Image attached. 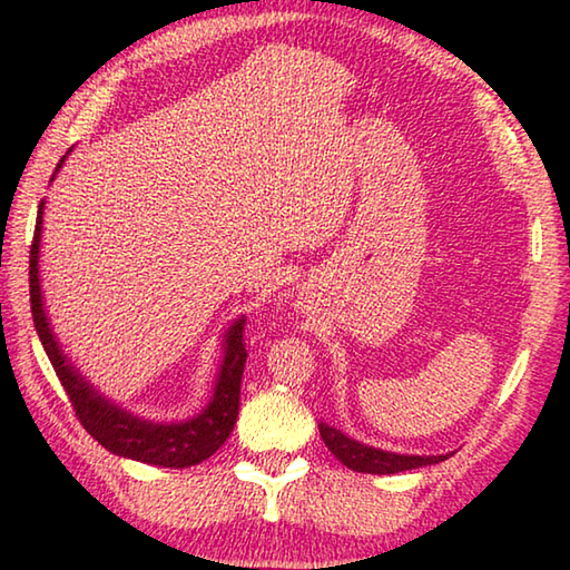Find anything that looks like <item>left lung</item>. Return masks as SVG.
<instances>
[{
    "label": "left lung",
    "instance_id": "obj_1",
    "mask_svg": "<svg viewBox=\"0 0 570 570\" xmlns=\"http://www.w3.org/2000/svg\"><path fill=\"white\" fill-rule=\"evenodd\" d=\"M318 433L328 446V451L334 453L346 469L358 471V473H399V471L421 469V465L441 463L449 459V453L446 456H409V453L381 451L374 446H366V443L361 441L348 439L346 433L328 426V423H318Z\"/></svg>",
    "mask_w": 570,
    "mask_h": 570
}]
</instances>
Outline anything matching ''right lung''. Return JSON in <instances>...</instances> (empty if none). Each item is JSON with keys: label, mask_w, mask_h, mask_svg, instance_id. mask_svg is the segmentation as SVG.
Returning a JSON list of instances; mask_svg holds the SVG:
<instances>
[{"label": "right lung", "mask_w": 570, "mask_h": 570, "mask_svg": "<svg viewBox=\"0 0 570 570\" xmlns=\"http://www.w3.org/2000/svg\"><path fill=\"white\" fill-rule=\"evenodd\" d=\"M61 161H65V157H61ZM61 161L57 164V171L61 169ZM41 214H45V202L39 204L35 242L32 252H29V302H32L35 328L41 346H45L51 366H55L61 386L67 391L81 426L87 429L91 439L99 441L107 451L117 453V456L164 465V469H186V465H196L214 456L222 443L229 439L236 416H239V393L246 364L244 318L234 321L226 331L224 361L219 376H216L209 406L181 423H154L134 416V413L119 409L117 403L101 396L65 356V351L59 348V341L47 321L39 286Z\"/></svg>", "instance_id": "1"}]
</instances>
